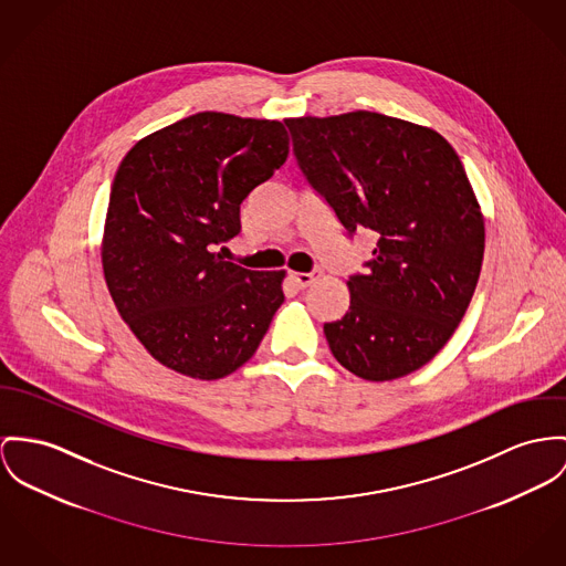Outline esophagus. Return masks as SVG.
Returning a JSON list of instances; mask_svg holds the SVG:
<instances>
[{
	"instance_id": "esophagus-1",
	"label": "esophagus",
	"mask_w": 566,
	"mask_h": 566,
	"mask_svg": "<svg viewBox=\"0 0 566 566\" xmlns=\"http://www.w3.org/2000/svg\"><path fill=\"white\" fill-rule=\"evenodd\" d=\"M321 277V271H310V273H289V280H291V284L295 286V289H300V291H304L307 289L314 280H318Z\"/></svg>"
}]
</instances>
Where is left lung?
Returning a JSON list of instances; mask_svg holds the SVG:
<instances>
[{"label":"left lung","mask_w":566,"mask_h":566,"mask_svg":"<svg viewBox=\"0 0 566 566\" xmlns=\"http://www.w3.org/2000/svg\"><path fill=\"white\" fill-rule=\"evenodd\" d=\"M307 185L348 237L377 239L350 305L323 332L368 381L405 377L454 334L479 284L484 223L465 168L433 129L375 112L284 120Z\"/></svg>","instance_id":"8db88e82"}]
</instances>
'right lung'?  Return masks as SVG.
Segmentation results:
<instances>
[{"mask_svg": "<svg viewBox=\"0 0 566 566\" xmlns=\"http://www.w3.org/2000/svg\"><path fill=\"white\" fill-rule=\"evenodd\" d=\"M286 157L282 123L200 112L123 159L103 273L130 332L164 366L211 381L256 353L284 302V271L243 269L216 248L241 232L243 200Z\"/></svg>", "mask_w": 566, "mask_h": 566, "instance_id": "add662e5", "label": "right lung"}]
</instances>
